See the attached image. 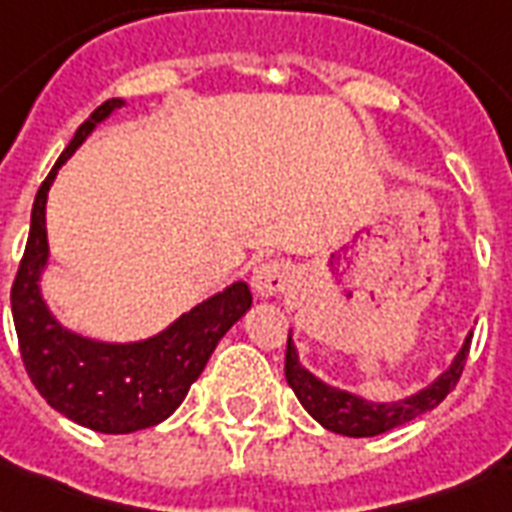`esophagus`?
Masks as SVG:
<instances>
[{"instance_id":"obj_1","label":"esophagus","mask_w":512,"mask_h":512,"mask_svg":"<svg viewBox=\"0 0 512 512\" xmlns=\"http://www.w3.org/2000/svg\"><path fill=\"white\" fill-rule=\"evenodd\" d=\"M292 284H295V271H292L289 263L271 260V263L257 265L255 271H252V289L260 297L284 295Z\"/></svg>"}]
</instances>
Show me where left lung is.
<instances>
[{
  "mask_svg": "<svg viewBox=\"0 0 512 512\" xmlns=\"http://www.w3.org/2000/svg\"><path fill=\"white\" fill-rule=\"evenodd\" d=\"M470 332L462 342L460 353L454 356L452 366L441 372L436 380L430 382L428 388H422L420 393H414L401 401H390V404H380V401H366V398L340 390L335 385H327L319 380L316 374H311L300 364L295 342L292 335L287 337V361H284V374H287L289 388L295 390V396L300 398V404L305 406V412L311 414L313 420L324 425L332 433L350 438H366L380 436L385 430H393L404 422L420 417V414L436 409L449 393L454 390L457 380H460L465 361L470 353Z\"/></svg>",
  "mask_w": 512,
  "mask_h": 512,
  "instance_id": "1",
  "label": "left lung"
}]
</instances>
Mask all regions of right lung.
I'll list each match as a JSON object with an SVG mask.
<instances>
[{
	"mask_svg": "<svg viewBox=\"0 0 512 512\" xmlns=\"http://www.w3.org/2000/svg\"><path fill=\"white\" fill-rule=\"evenodd\" d=\"M122 106V98H111L95 108L39 185L26 252L10 292L20 356L34 388L55 412L98 433H135L167 420L199 380L220 337L252 305L249 287L236 281L183 313L164 332L140 342L82 337L50 313L39 287L50 255L44 223L47 193L87 135Z\"/></svg>",
	"mask_w": 512,
	"mask_h": 512,
	"instance_id": "add662e5",
	"label": "right lung"
}]
</instances>
